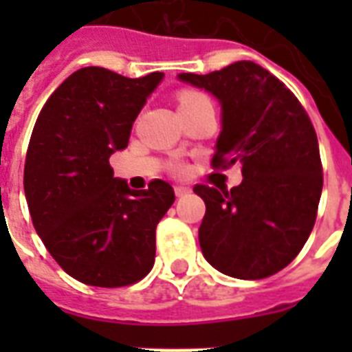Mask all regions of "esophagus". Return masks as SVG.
Returning <instances> with one entry per match:
<instances>
[{"mask_svg": "<svg viewBox=\"0 0 352 352\" xmlns=\"http://www.w3.org/2000/svg\"><path fill=\"white\" fill-rule=\"evenodd\" d=\"M190 192H192V188L190 186H175L177 197H184V195H188Z\"/></svg>", "mask_w": 352, "mask_h": 352, "instance_id": "1", "label": "esophagus"}]
</instances>
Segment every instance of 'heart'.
<instances>
[{
	"instance_id": "1",
	"label": "heart",
	"mask_w": 352,
	"mask_h": 352,
	"mask_svg": "<svg viewBox=\"0 0 352 352\" xmlns=\"http://www.w3.org/2000/svg\"><path fill=\"white\" fill-rule=\"evenodd\" d=\"M203 102H210V98L204 93H201V91L186 89L181 91V95H179V107H192L197 106V104H203ZM173 171H175L177 175H184L186 173V166L177 164Z\"/></svg>"
}]
</instances>
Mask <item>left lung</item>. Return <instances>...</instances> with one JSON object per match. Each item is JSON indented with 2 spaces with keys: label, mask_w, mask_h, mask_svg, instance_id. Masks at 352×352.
Segmentation results:
<instances>
[{
  "label": "left lung",
  "mask_w": 352,
  "mask_h": 352,
  "mask_svg": "<svg viewBox=\"0 0 352 352\" xmlns=\"http://www.w3.org/2000/svg\"><path fill=\"white\" fill-rule=\"evenodd\" d=\"M179 80L221 102L212 166H243V182L232 190L193 188L206 204L203 256L232 278H268L300 254L316 223L323 170L314 126L294 93L254 62Z\"/></svg>",
  "instance_id": "obj_1"
}]
</instances>
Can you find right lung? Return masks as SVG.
Listing matches in <instances>:
<instances>
[{"label":"right lung","mask_w":352,"mask_h":352,"mask_svg":"<svg viewBox=\"0 0 352 352\" xmlns=\"http://www.w3.org/2000/svg\"><path fill=\"white\" fill-rule=\"evenodd\" d=\"M162 76L78 69L49 96L30 135L23 188L32 225L58 265L85 285L127 287L153 268L155 230L173 188L155 179L148 190H129L113 177L109 157L127 146Z\"/></svg>","instance_id":"obj_1"}]
</instances>
